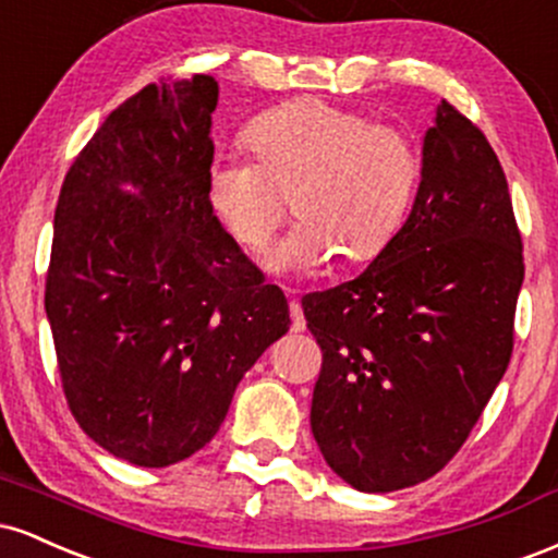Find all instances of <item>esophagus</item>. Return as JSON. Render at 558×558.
<instances>
[{
    "instance_id": "obj_1",
    "label": "esophagus",
    "mask_w": 558,
    "mask_h": 558,
    "mask_svg": "<svg viewBox=\"0 0 558 558\" xmlns=\"http://www.w3.org/2000/svg\"><path fill=\"white\" fill-rule=\"evenodd\" d=\"M286 296H291V304H288V310H291V330L304 332L306 319H304V310H301V304L296 299V291H293V288H286Z\"/></svg>"
}]
</instances>
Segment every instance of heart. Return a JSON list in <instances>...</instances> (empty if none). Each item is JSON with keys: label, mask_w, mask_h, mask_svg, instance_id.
Wrapping results in <instances>:
<instances>
[{"label": "heart", "mask_w": 558, "mask_h": 558, "mask_svg": "<svg viewBox=\"0 0 558 558\" xmlns=\"http://www.w3.org/2000/svg\"><path fill=\"white\" fill-rule=\"evenodd\" d=\"M254 159L217 155L207 202L239 246L257 252L288 215L299 222L275 243V272L375 259L407 220L422 175L417 141L390 123L330 101L299 99L259 114L243 131Z\"/></svg>", "instance_id": "b5f03b06"}]
</instances>
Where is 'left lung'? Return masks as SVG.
Returning <instances> with one entry per match:
<instances>
[{
  "instance_id": "left-lung-1",
  "label": "left lung",
  "mask_w": 558,
  "mask_h": 558,
  "mask_svg": "<svg viewBox=\"0 0 558 558\" xmlns=\"http://www.w3.org/2000/svg\"><path fill=\"white\" fill-rule=\"evenodd\" d=\"M522 278L501 162L444 99L393 241L360 278L301 299L323 349L312 433L343 483L390 493L451 462L509 367Z\"/></svg>"
}]
</instances>
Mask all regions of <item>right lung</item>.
Masks as SVG:
<instances>
[{
    "label": "right lung",
    "mask_w": 558,
    "mask_h": 558,
    "mask_svg": "<svg viewBox=\"0 0 558 558\" xmlns=\"http://www.w3.org/2000/svg\"><path fill=\"white\" fill-rule=\"evenodd\" d=\"M217 81L149 83L99 125L54 209L47 319L73 417L112 457L170 466L220 430L291 317L207 202Z\"/></svg>",
    "instance_id": "1"
}]
</instances>
